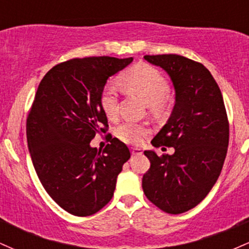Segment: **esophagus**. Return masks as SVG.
<instances>
[{"mask_svg":"<svg viewBox=\"0 0 249 249\" xmlns=\"http://www.w3.org/2000/svg\"><path fill=\"white\" fill-rule=\"evenodd\" d=\"M131 153H132V156H136V154H142V150L139 147H132L131 148Z\"/></svg>","mask_w":249,"mask_h":249,"instance_id":"obj_1","label":"esophagus"}]
</instances>
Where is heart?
Wrapping results in <instances>:
<instances>
[{"mask_svg": "<svg viewBox=\"0 0 249 249\" xmlns=\"http://www.w3.org/2000/svg\"><path fill=\"white\" fill-rule=\"evenodd\" d=\"M123 87L130 92L144 99L151 110L159 111L164 107V101L170 92V85L158 70L147 64H139L131 68L121 77ZM101 107L108 118H113L118 112V91L115 85L107 84L101 93ZM148 132L144 125L125 122L116 128V134L122 142L127 144H139Z\"/></svg>", "mask_w": 249, "mask_h": 249, "instance_id": "obj_1", "label": "heart"}]
</instances>
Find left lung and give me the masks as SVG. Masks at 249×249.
<instances>
[{"label":"left lung","mask_w":249,"mask_h":249,"mask_svg":"<svg viewBox=\"0 0 249 249\" xmlns=\"http://www.w3.org/2000/svg\"><path fill=\"white\" fill-rule=\"evenodd\" d=\"M170 76L176 104L153 146L174 147L173 154H144L151 162L142 186L152 204L180 214L200 204L221 173L230 126L221 91L202 64L179 55L144 56Z\"/></svg>","instance_id":"1"}]
</instances>
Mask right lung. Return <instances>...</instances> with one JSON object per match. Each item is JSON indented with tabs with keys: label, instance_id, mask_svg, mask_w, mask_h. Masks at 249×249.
<instances>
[{
	"label": "right lung",
	"instance_id": "1",
	"mask_svg": "<svg viewBox=\"0 0 249 249\" xmlns=\"http://www.w3.org/2000/svg\"><path fill=\"white\" fill-rule=\"evenodd\" d=\"M128 58L87 57L57 64L39 83L27 119V141L39 181L58 206L88 216L112 198L117 177L130 159L124 142L111 138L103 150L90 145L107 131L101 93Z\"/></svg>",
	"mask_w": 249,
	"mask_h": 249
}]
</instances>
